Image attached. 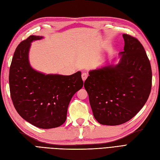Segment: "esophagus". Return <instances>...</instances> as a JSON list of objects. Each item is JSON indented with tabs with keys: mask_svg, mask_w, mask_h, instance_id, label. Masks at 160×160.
Masks as SVG:
<instances>
[{
	"mask_svg": "<svg viewBox=\"0 0 160 160\" xmlns=\"http://www.w3.org/2000/svg\"><path fill=\"white\" fill-rule=\"evenodd\" d=\"M88 74L87 73V72H83V73H82L81 77H82V79H83V81H85L86 80V79L88 78Z\"/></svg>",
	"mask_w": 160,
	"mask_h": 160,
	"instance_id": "obj_1",
	"label": "esophagus"
}]
</instances>
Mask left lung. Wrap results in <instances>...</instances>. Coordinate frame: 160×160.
Wrapping results in <instances>:
<instances>
[{
    "instance_id": "8db88e82",
    "label": "left lung",
    "mask_w": 160,
    "mask_h": 160,
    "mask_svg": "<svg viewBox=\"0 0 160 160\" xmlns=\"http://www.w3.org/2000/svg\"><path fill=\"white\" fill-rule=\"evenodd\" d=\"M123 37L118 63L90 71L84 83L94 118L102 125L128 122L143 107L152 89L151 65L143 45L128 34Z\"/></svg>"
}]
</instances>
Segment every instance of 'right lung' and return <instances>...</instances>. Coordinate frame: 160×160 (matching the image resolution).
<instances>
[{"instance_id": "right-lung-1", "label": "right lung", "mask_w": 160, "mask_h": 160, "mask_svg": "<svg viewBox=\"0 0 160 160\" xmlns=\"http://www.w3.org/2000/svg\"><path fill=\"white\" fill-rule=\"evenodd\" d=\"M42 38L31 35L17 46L9 71V85L18 113L38 128L51 129L65 122L70 101L83 81L80 71L71 75H45L32 68L28 61L31 43Z\"/></svg>"}]
</instances>
